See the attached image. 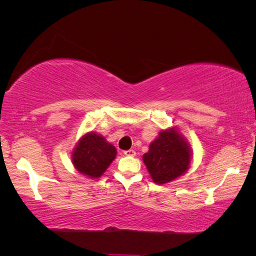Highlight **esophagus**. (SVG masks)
<instances>
[{
	"label": "esophagus",
	"mask_w": 256,
	"mask_h": 256,
	"mask_svg": "<svg viewBox=\"0 0 256 256\" xmlns=\"http://www.w3.org/2000/svg\"><path fill=\"white\" fill-rule=\"evenodd\" d=\"M124 154H125V156H131V157H134V156L136 154V151H134V150L130 149V150L124 151Z\"/></svg>",
	"instance_id": "obj_1"
}]
</instances>
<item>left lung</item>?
Segmentation results:
<instances>
[{"label":"left lung","mask_w":256,"mask_h":256,"mask_svg":"<svg viewBox=\"0 0 256 256\" xmlns=\"http://www.w3.org/2000/svg\"><path fill=\"white\" fill-rule=\"evenodd\" d=\"M144 162L156 184H167L184 175L192 162V150L177 128L162 130L144 154Z\"/></svg>","instance_id":"1"}]
</instances>
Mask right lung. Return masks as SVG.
I'll return each mask as SVG.
<instances>
[{"mask_svg":"<svg viewBox=\"0 0 256 256\" xmlns=\"http://www.w3.org/2000/svg\"><path fill=\"white\" fill-rule=\"evenodd\" d=\"M116 148L100 134L88 132L80 138L72 151V164L80 174L99 178L115 159Z\"/></svg>","mask_w":256,"mask_h":256,"instance_id":"right-lung-1","label":"right lung"}]
</instances>
